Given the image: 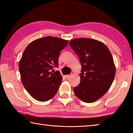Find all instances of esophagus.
I'll return each mask as SVG.
<instances>
[{"label":"esophagus","mask_w":133,"mask_h":133,"mask_svg":"<svg viewBox=\"0 0 133 133\" xmlns=\"http://www.w3.org/2000/svg\"><path fill=\"white\" fill-rule=\"evenodd\" d=\"M71 75H72V74H69V75H65V77H66V78H69V77H71Z\"/></svg>","instance_id":"34e87169"}]
</instances>
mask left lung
Here are the masks:
<instances>
[{"mask_svg": "<svg viewBox=\"0 0 133 133\" xmlns=\"http://www.w3.org/2000/svg\"><path fill=\"white\" fill-rule=\"evenodd\" d=\"M81 63V82L74 88L75 95L86 103L98 100L111 87L115 75L113 58L102 42L90 38L69 42Z\"/></svg>", "mask_w": 133, "mask_h": 133, "instance_id": "1", "label": "left lung"}]
</instances>
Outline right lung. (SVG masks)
Returning <instances> with one entry per match:
<instances>
[{
  "instance_id": "add662e5",
  "label": "right lung",
  "mask_w": 133,
  "mask_h": 133,
  "mask_svg": "<svg viewBox=\"0 0 133 133\" xmlns=\"http://www.w3.org/2000/svg\"><path fill=\"white\" fill-rule=\"evenodd\" d=\"M68 42L46 36L31 42L24 50L19 70L24 88L35 99L46 102L57 92L62 77L59 71L52 72L51 70L58 67L59 54Z\"/></svg>"
}]
</instances>
